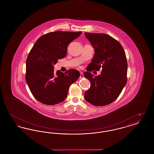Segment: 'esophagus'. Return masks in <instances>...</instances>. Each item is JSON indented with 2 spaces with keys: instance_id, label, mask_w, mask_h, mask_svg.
<instances>
[{
  "instance_id": "34e87169",
  "label": "esophagus",
  "mask_w": 154,
  "mask_h": 154,
  "mask_svg": "<svg viewBox=\"0 0 154 154\" xmlns=\"http://www.w3.org/2000/svg\"><path fill=\"white\" fill-rule=\"evenodd\" d=\"M84 78V75H83V73H80V79H83Z\"/></svg>"
}]
</instances>
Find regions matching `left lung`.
Instances as JSON below:
<instances>
[{
	"label": "left lung",
	"mask_w": 154,
	"mask_h": 154,
	"mask_svg": "<svg viewBox=\"0 0 154 154\" xmlns=\"http://www.w3.org/2000/svg\"><path fill=\"white\" fill-rule=\"evenodd\" d=\"M95 49L94 57L84 73L91 82L84 97L95 106H103L115 101L127 82V68L124 50L117 40L104 33H85ZM102 69L101 74L94 76L89 72Z\"/></svg>",
	"instance_id": "1"
}]
</instances>
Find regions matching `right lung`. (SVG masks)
Returning <instances> with one entry per match:
<instances>
[{"instance_id": "add662e5", "label": "right lung", "mask_w": 154, "mask_h": 154, "mask_svg": "<svg viewBox=\"0 0 154 154\" xmlns=\"http://www.w3.org/2000/svg\"><path fill=\"white\" fill-rule=\"evenodd\" d=\"M82 32L57 31L40 37L31 49L26 61L25 79L30 91L38 102L54 105L63 102L70 86L80 74L75 69L65 73L54 70L58 59L64 58L69 44Z\"/></svg>"}]
</instances>
